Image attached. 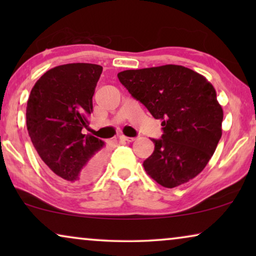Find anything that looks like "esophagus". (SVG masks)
Returning a JSON list of instances; mask_svg holds the SVG:
<instances>
[{"label": "esophagus", "instance_id": "esophagus-1", "mask_svg": "<svg viewBox=\"0 0 256 256\" xmlns=\"http://www.w3.org/2000/svg\"><path fill=\"white\" fill-rule=\"evenodd\" d=\"M120 140L121 141H126V142H132L135 140V138H128V136L120 135Z\"/></svg>", "mask_w": 256, "mask_h": 256}]
</instances>
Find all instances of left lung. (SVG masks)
Masks as SVG:
<instances>
[{
  "instance_id": "left-lung-1",
  "label": "left lung",
  "mask_w": 256,
  "mask_h": 256,
  "mask_svg": "<svg viewBox=\"0 0 256 256\" xmlns=\"http://www.w3.org/2000/svg\"><path fill=\"white\" fill-rule=\"evenodd\" d=\"M118 78L157 120L163 135L152 140L143 166L164 188L188 183L204 170L222 138L224 112L212 84L180 65L127 70Z\"/></svg>"
}]
</instances>
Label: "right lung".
<instances>
[{"label": "right lung", "mask_w": 256, "mask_h": 256, "mask_svg": "<svg viewBox=\"0 0 256 256\" xmlns=\"http://www.w3.org/2000/svg\"><path fill=\"white\" fill-rule=\"evenodd\" d=\"M102 66L73 62L48 70L31 90L26 128L51 177L65 186L90 183L102 169L104 142L90 134L92 98Z\"/></svg>", "instance_id": "obj_1"}]
</instances>
